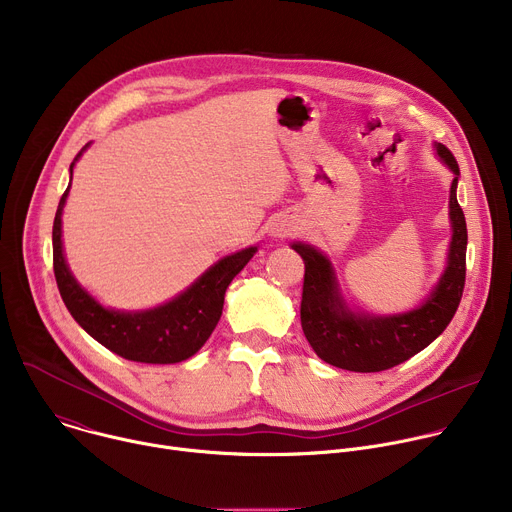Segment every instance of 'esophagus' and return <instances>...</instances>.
<instances>
[{"label": "esophagus", "mask_w": 512, "mask_h": 512, "mask_svg": "<svg viewBox=\"0 0 512 512\" xmlns=\"http://www.w3.org/2000/svg\"><path fill=\"white\" fill-rule=\"evenodd\" d=\"M285 235H289V229H277L275 231V237H285Z\"/></svg>", "instance_id": "obj_1"}]
</instances>
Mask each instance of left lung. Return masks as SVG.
Segmentation results:
<instances>
[{"label": "left lung", "mask_w": 512, "mask_h": 512, "mask_svg": "<svg viewBox=\"0 0 512 512\" xmlns=\"http://www.w3.org/2000/svg\"><path fill=\"white\" fill-rule=\"evenodd\" d=\"M435 154L454 172L450 188L452 241L446 269L429 296L411 312L371 316L352 312L340 294L330 259L312 245L291 243L306 265L302 330L314 352L332 367L354 373H379L409 360L440 336L452 322L466 281V218L456 198L460 168L452 152L435 143Z\"/></svg>", "instance_id": "left-lung-1"}]
</instances>
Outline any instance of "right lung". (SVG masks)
Instances as JSON below:
<instances>
[{"label":"right lung","mask_w":512,"mask_h":512,"mask_svg":"<svg viewBox=\"0 0 512 512\" xmlns=\"http://www.w3.org/2000/svg\"><path fill=\"white\" fill-rule=\"evenodd\" d=\"M87 148L89 143L70 164V176L72 168H75L77 160ZM68 190L70 184L64 190L54 216L52 259L58 291L70 316L99 344L127 360L174 364L194 356L204 346L218 320H221L229 283L249 263L257 247H247L216 261L182 294L158 308L141 312L103 308L70 273L64 259L62 208Z\"/></svg>","instance_id":"right-lung-1"}]
</instances>
